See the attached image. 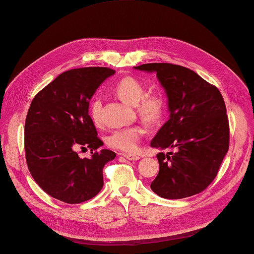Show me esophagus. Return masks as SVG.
Masks as SVG:
<instances>
[{
	"instance_id": "34e87169",
	"label": "esophagus",
	"mask_w": 254,
	"mask_h": 254,
	"mask_svg": "<svg viewBox=\"0 0 254 254\" xmlns=\"http://www.w3.org/2000/svg\"><path fill=\"white\" fill-rule=\"evenodd\" d=\"M123 157H126L128 161H138L140 160V155H136V154H130V153H123Z\"/></svg>"
}]
</instances>
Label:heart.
<instances>
[{
	"label": "heart",
	"mask_w": 254,
	"mask_h": 254,
	"mask_svg": "<svg viewBox=\"0 0 254 254\" xmlns=\"http://www.w3.org/2000/svg\"><path fill=\"white\" fill-rule=\"evenodd\" d=\"M114 91L123 101L136 104L140 116L147 122H156L165 111V99L161 93H146L145 86L133 77H123L114 87ZM102 101L99 97L92 99L89 106V114L96 126H101ZM143 127L140 126L126 127L112 131L107 137V144L112 148L133 152L135 151L142 135Z\"/></svg>",
	"instance_id": "1"
}]
</instances>
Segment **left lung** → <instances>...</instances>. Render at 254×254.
<instances>
[{
	"label": "left lung",
	"instance_id": "left-lung-1",
	"mask_svg": "<svg viewBox=\"0 0 254 254\" xmlns=\"http://www.w3.org/2000/svg\"><path fill=\"white\" fill-rule=\"evenodd\" d=\"M156 77L167 96L170 119L151 142L160 172L151 190L166 199L201 192L217 176L229 148V122L218 88L178 64L154 63L134 67Z\"/></svg>",
	"mask_w": 254,
	"mask_h": 254
}]
</instances>
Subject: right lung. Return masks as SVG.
Returning a JSON list of instances; mask_svg holds the SVG:
<instances>
[{
	"instance_id": "add662e5",
	"label": "right lung",
	"mask_w": 254,
	"mask_h": 254,
	"mask_svg": "<svg viewBox=\"0 0 254 254\" xmlns=\"http://www.w3.org/2000/svg\"><path fill=\"white\" fill-rule=\"evenodd\" d=\"M104 67L64 71L39 91L25 121V156L34 181L66 203L91 199L103 187L102 170L116 153L103 148L89 116V103L99 86L112 74ZM90 148V159L77 156Z\"/></svg>"
}]
</instances>
